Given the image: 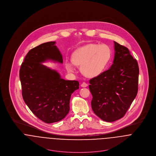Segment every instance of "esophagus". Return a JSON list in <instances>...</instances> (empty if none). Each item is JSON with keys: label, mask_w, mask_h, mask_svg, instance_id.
<instances>
[{"label": "esophagus", "mask_w": 156, "mask_h": 156, "mask_svg": "<svg viewBox=\"0 0 156 156\" xmlns=\"http://www.w3.org/2000/svg\"><path fill=\"white\" fill-rule=\"evenodd\" d=\"M81 87H83V88L87 87H88V84H87V83H85V82H83V83H82V85H81Z\"/></svg>", "instance_id": "obj_1"}]
</instances>
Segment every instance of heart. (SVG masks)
<instances>
[{
  "mask_svg": "<svg viewBox=\"0 0 156 156\" xmlns=\"http://www.w3.org/2000/svg\"><path fill=\"white\" fill-rule=\"evenodd\" d=\"M111 56L108 45L90 43L76 50L71 55V61H66L65 66L69 73H74V65L80 67L81 73L87 77H95L105 70Z\"/></svg>",
  "mask_w": 156,
  "mask_h": 156,
  "instance_id": "heart-1",
  "label": "heart"
}]
</instances>
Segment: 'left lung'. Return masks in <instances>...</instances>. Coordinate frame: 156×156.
Listing matches in <instances>:
<instances>
[{
    "instance_id": "obj_1",
    "label": "left lung",
    "mask_w": 156,
    "mask_h": 156,
    "mask_svg": "<svg viewBox=\"0 0 156 156\" xmlns=\"http://www.w3.org/2000/svg\"><path fill=\"white\" fill-rule=\"evenodd\" d=\"M114 49L111 68L89 80L92 111L106 122L122 118L138 90L139 69L136 59L127 47L115 41Z\"/></svg>"
}]
</instances>
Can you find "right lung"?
Segmentation results:
<instances>
[{
	"mask_svg": "<svg viewBox=\"0 0 156 156\" xmlns=\"http://www.w3.org/2000/svg\"><path fill=\"white\" fill-rule=\"evenodd\" d=\"M55 43H45L30 50L19 74L25 103L38 118L48 124L66 116L71 95L79 88L78 81L66 80L56 71L42 64L48 60L63 63Z\"/></svg>",
	"mask_w": 156,
	"mask_h": 156,
	"instance_id": "right-lung-1",
	"label": "right lung"
}]
</instances>
